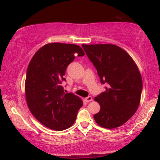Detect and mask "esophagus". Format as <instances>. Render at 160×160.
<instances>
[{
    "label": "esophagus",
    "mask_w": 160,
    "mask_h": 160,
    "mask_svg": "<svg viewBox=\"0 0 160 160\" xmlns=\"http://www.w3.org/2000/svg\"><path fill=\"white\" fill-rule=\"evenodd\" d=\"M84 100H85V101H86V102H90V101H92V98L91 96H88L87 98H84Z\"/></svg>",
    "instance_id": "1"
}]
</instances>
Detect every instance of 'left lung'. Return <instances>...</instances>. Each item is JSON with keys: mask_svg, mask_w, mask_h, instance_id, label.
<instances>
[{"mask_svg": "<svg viewBox=\"0 0 160 160\" xmlns=\"http://www.w3.org/2000/svg\"><path fill=\"white\" fill-rule=\"evenodd\" d=\"M106 91L95 98L100 106L94 115L98 125L113 129L128 121L138 108L143 82L138 68L128 52L113 44H82Z\"/></svg>", "mask_w": 160, "mask_h": 160, "instance_id": "left-lung-1", "label": "left lung"}]
</instances>
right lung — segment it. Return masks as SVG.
Listing matches in <instances>:
<instances>
[{
  "mask_svg": "<svg viewBox=\"0 0 160 160\" xmlns=\"http://www.w3.org/2000/svg\"><path fill=\"white\" fill-rule=\"evenodd\" d=\"M84 52L79 46L50 43L40 48L28 65L25 83L28 108L43 125L61 131L73 125L82 99L73 93H65L63 76L75 57Z\"/></svg>",
  "mask_w": 160,
  "mask_h": 160,
  "instance_id": "1",
  "label": "right lung"
}]
</instances>
